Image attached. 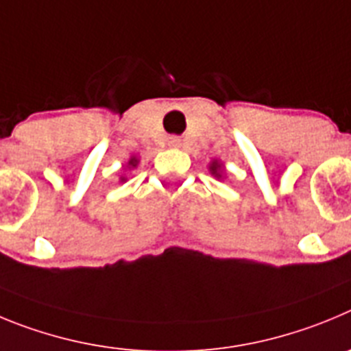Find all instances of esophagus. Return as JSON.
<instances>
[{
    "label": "esophagus",
    "mask_w": 351,
    "mask_h": 351,
    "mask_svg": "<svg viewBox=\"0 0 351 351\" xmlns=\"http://www.w3.org/2000/svg\"><path fill=\"white\" fill-rule=\"evenodd\" d=\"M169 145H171V147H178V145H180V138L171 136V138H169Z\"/></svg>",
    "instance_id": "34e87169"
}]
</instances>
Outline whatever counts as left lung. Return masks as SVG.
Instances as JSON below:
<instances>
[{
	"label": "left lung",
	"mask_w": 351,
	"mask_h": 351,
	"mask_svg": "<svg viewBox=\"0 0 351 351\" xmlns=\"http://www.w3.org/2000/svg\"><path fill=\"white\" fill-rule=\"evenodd\" d=\"M210 173L215 176V178H222V175H223L222 164H220L219 160H213V162L210 164Z\"/></svg>",
	"instance_id": "obj_1"
}]
</instances>
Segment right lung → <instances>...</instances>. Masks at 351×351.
Wrapping results in <instances>:
<instances>
[{
	"label": "right lung",
	"mask_w": 351,
	"mask_h": 351,
	"mask_svg": "<svg viewBox=\"0 0 351 351\" xmlns=\"http://www.w3.org/2000/svg\"><path fill=\"white\" fill-rule=\"evenodd\" d=\"M129 168H136V164H138V159H136V157H131V159H129ZM122 182H125V178H124V176H122Z\"/></svg>",
	"instance_id": "obj_1"
}]
</instances>
